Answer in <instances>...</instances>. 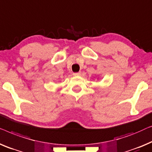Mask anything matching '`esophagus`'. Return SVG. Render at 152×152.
I'll list each match as a JSON object with an SVG mask.
<instances>
[{"label": "esophagus", "instance_id": "1", "mask_svg": "<svg viewBox=\"0 0 152 152\" xmlns=\"http://www.w3.org/2000/svg\"><path fill=\"white\" fill-rule=\"evenodd\" d=\"M73 75L74 76H79V75H80V72H77V73H74Z\"/></svg>", "mask_w": 152, "mask_h": 152}]
</instances>
